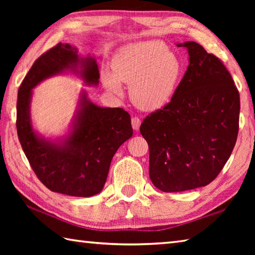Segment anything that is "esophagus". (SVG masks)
I'll return each instance as SVG.
<instances>
[{
    "instance_id": "obj_1",
    "label": "esophagus",
    "mask_w": 255,
    "mask_h": 255,
    "mask_svg": "<svg viewBox=\"0 0 255 255\" xmlns=\"http://www.w3.org/2000/svg\"><path fill=\"white\" fill-rule=\"evenodd\" d=\"M131 124H132V128L134 130H139V127H140V124H141V121H140L139 117H132L131 118Z\"/></svg>"
}]
</instances>
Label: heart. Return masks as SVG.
<instances>
[{"label":"heart","instance_id":"b5f03b06","mask_svg":"<svg viewBox=\"0 0 255 255\" xmlns=\"http://www.w3.org/2000/svg\"><path fill=\"white\" fill-rule=\"evenodd\" d=\"M113 73H104L106 89L122 94L121 82L130 85L132 103L141 110L165 106L180 83L183 64L175 53L160 40H143L126 45L113 57Z\"/></svg>","mask_w":255,"mask_h":255}]
</instances>
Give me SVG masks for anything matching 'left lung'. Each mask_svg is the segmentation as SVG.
<instances>
[{"label": "left lung", "mask_w": 255, "mask_h": 255, "mask_svg": "<svg viewBox=\"0 0 255 255\" xmlns=\"http://www.w3.org/2000/svg\"><path fill=\"white\" fill-rule=\"evenodd\" d=\"M188 67L171 102L144 118L149 175L165 193L206 186L230 158L239 130L240 96L219 59L195 41L177 44Z\"/></svg>", "instance_id": "left-lung-1"}]
</instances>
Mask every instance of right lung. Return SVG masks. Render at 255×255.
<instances>
[{
    "mask_svg": "<svg viewBox=\"0 0 255 255\" xmlns=\"http://www.w3.org/2000/svg\"><path fill=\"white\" fill-rule=\"evenodd\" d=\"M64 73L75 75L89 86L100 82L95 58L81 57L77 47L60 42L37 59L21 82L16 128L30 166L46 187L70 196L90 197L102 192L114 154L132 136L130 115L123 108L94 104L82 90L66 136H42L31 122L32 90L42 81Z\"/></svg>",
    "mask_w": 255,
    "mask_h": 255,
    "instance_id": "1",
    "label": "right lung"
}]
</instances>
